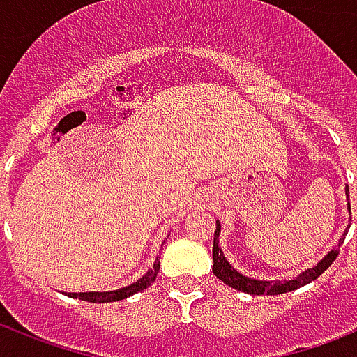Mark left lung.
Here are the masks:
<instances>
[{"mask_svg": "<svg viewBox=\"0 0 357 357\" xmlns=\"http://www.w3.org/2000/svg\"><path fill=\"white\" fill-rule=\"evenodd\" d=\"M344 195H347V200H349V187L344 190ZM350 213V202L347 204ZM350 226H347L349 229ZM347 229H344L343 237L339 238L337 246H333L330 252H328L324 257H322L319 263H317L313 268H307V271L300 272L298 276L293 278V280H289V282H272V280H255V278L244 276L237 268L229 265V261L224 257L222 248L218 246V237H220V222L217 220V229H215V238H213V274L218 278V280H222L226 285L229 287L237 289L241 293H248L252 296H261V294H283L289 293V291H294V289L304 287L307 283H311L313 280L321 276L322 272L326 271L328 266L332 265L335 257L339 255V246L343 244L344 235H347Z\"/></svg>", "mask_w": 357, "mask_h": 357, "instance_id": "obj_1", "label": "left lung"}]
</instances>
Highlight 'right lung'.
Listing matches in <instances>:
<instances>
[{
  "label": "right lung",
  "mask_w": 357,
  "mask_h": 357,
  "mask_svg": "<svg viewBox=\"0 0 357 357\" xmlns=\"http://www.w3.org/2000/svg\"><path fill=\"white\" fill-rule=\"evenodd\" d=\"M159 259H155L153 266H151L150 271L146 272L144 276L139 278L137 282L129 283L126 287L116 289V291H103V293H98V291H91V293H66L70 298H79L85 300V302H92V304H105V302H119V300L128 298L131 294L140 293V291H144L146 287H150L151 283L155 282L157 272H159Z\"/></svg>",
  "instance_id": "1"
}]
</instances>
